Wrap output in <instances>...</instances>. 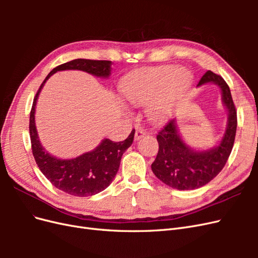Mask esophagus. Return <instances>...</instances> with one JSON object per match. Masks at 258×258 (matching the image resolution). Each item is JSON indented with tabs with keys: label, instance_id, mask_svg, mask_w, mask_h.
Returning a JSON list of instances; mask_svg holds the SVG:
<instances>
[{
	"label": "esophagus",
	"instance_id": "34e87169",
	"mask_svg": "<svg viewBox=\"0 0 258 258\" xmlns=\"http://www.w3.org/2000/svg\"><path fill=\"white\" fill-rule=\"evenodd\" d=\"M145 135H146V132L143 129H141V128L137 129L136 134H135V140L136 141H139V140H141Z\"/></svg>",
	"mask_w": 258,
	"mask_h": 258
}]
</instances>
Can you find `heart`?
Returning a JSON list of instances; mask_svg holds the SVG:
<instances>
[{
    "label": "heart",
    "mask_w": 258,
    "mask_h": 258,
    "mask_svg": "<svg viewBox=\"0 0 258 258\" xmlns=\"http://www.w3.org/2000/svg\"><path fill=\"white\" fill-rule=\"evenodd\" d=\"M192 80L190 70L185 67L161 66L139 70L121 82L120 91L128 102L146 104L148 119L160 122L173 112L179 96Z\"/></svg>",
    "instance_id": "heart-1"
}]
</instances>
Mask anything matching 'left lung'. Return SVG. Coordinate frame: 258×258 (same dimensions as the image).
I'll list each match as a JSON object with an SVG mask.
<instances>
[{
    "label": "left lung",
    "instance_id": "left-lung-1",
    "mask_svg": "<svg viewBox=\"0 0 258 258\" xmlns=\"http://www.w3.org/2000/svg\"><path fill=\"white\" fill-rule=\"evenodd\" d=\"M206 84H214L221 89L222 102L227 111V123L221 141L207 150L191 148L179 135L176 118L171 119L157 136L159 151L152 170L162 183L178 190L196 189L212 181L227 162L235 142L237 112L228 85L211 71L201 77L197 87Z\"/></svg>",
    "mask_w": 258,
    "mask_h": 258
}]
</instances>
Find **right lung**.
Instances as JSON below:
<instances>
[{
	"label": "right lung",
	"mask_w": 258,
	"mask_h": 258,
	"mask_svg": "<svg viewBox=\"0 0 258 258\" xmlns=\"http://www.w3.org/2000/svg\"><path fill=\"white\" fill-rule=\"evenodd\" d=\"M66 70H80L100 79H108L112 71V61L75 59L54 68L42 83L33 100L30 113V138L34 159L41 172L56 187L77 197L93 196L110 186L118 171L121 156L134 142L135 130L122 142L103 139L90 152L75 158L61 159L45 150L40 141L35 126V110L38 95L51 75Z\"/></svg>",
	"instance_id": "1"
}]
</instances>
